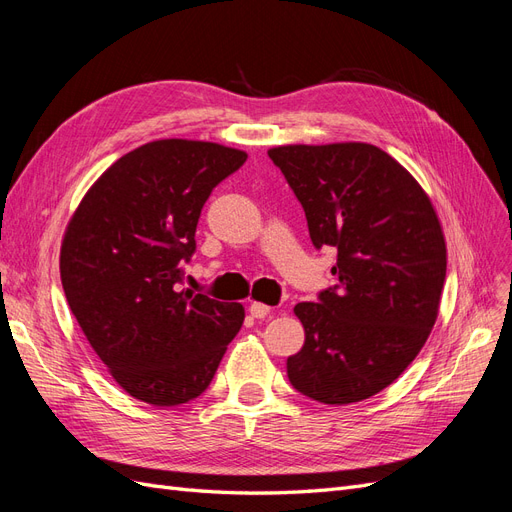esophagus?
Wrapping results in <instances>:
<instances>
[{"label":"esophagus","instance_id":"1","mask_svg":"<svg viewBox=\"0 0 512 512\" xmlns=\"http://www.w3.org/2000/svg\"><path fill=\"white\" fill-rule=\"evenodd\" d=\"M250 314L254 318H267L271 314V307L265 305V303H260V301H252L250 303Z\"/></svg>","mask_w":512,"mask_h":512}]
</instances>
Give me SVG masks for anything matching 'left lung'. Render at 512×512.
I'll return each instance as SVG.
<instances>
[{"instance_id":"8db88e82","label":"left lung","mask_w":512,"mask_h":512,"mask_svg":"<svg viewBox=\"0 0 512 512\" xmlns=\"http://www.w3.org/2000/svg\"><path fill=\"white\" fill-rule=\"evenodd\" d=\"M303 205L316 247H337V286L294 305L303 348L288 378L320 404L348 406L393 384L436 324L446 241L427 192L369 143L269 149Z\"/></svg>"}]
</instances>
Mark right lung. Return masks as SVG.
Wrapping results in <instances>:
<instances>
[{
    "instance_id": "1",
    "label": "right lung",
    "mask_w": 512,
    "mask_h": 512,
    "mask_svg": "<svg viewBox=\"0 0 512 512\" xmlns=\"http://www.w3.org/2000/svg\"><path fill=\"white\" fill-rule=\"evenodd\" d=\"M247 160L241 149L162 138L121 156L91 185L61 239L70 312L108 374L156 408L188 404L241 329V303L179 290L205 200Z\"/></svg>"
}]
</instances>
